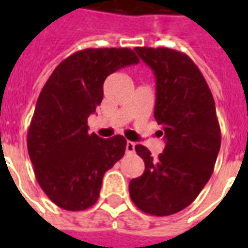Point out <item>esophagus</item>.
Masks as SVG:
<instances>
[{
	"mask_svg": "<svg viewBox=\"0 0 248 248\" xmlns=\"http://www.w3.org/2000/svg\"><path fill=\"white\" fill-rule=\"evenodd\" d=\"M135 151V143L134 142H131V140H127L126 142V153L127 154H131V153H134Z\"/></svg>",
	"mask_w": 248,
	"mask_h": 248,
	"instance_id": "esophagus-1",
	"label": "esophagus"
}]
</instances>
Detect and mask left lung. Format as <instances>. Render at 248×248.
<instances>
[{"label": "left lung", "instance_id": "8db88e82", "mask_svg": "<svg viewBox=\"0 0 248 248\" xmlns=\"http://www.w3.org/2000/svg\"><path fill=\"white\" fill-rule=\"evenodd\" d=\"M134 50L154 71V118L166 146L156 159L145 146H135L145 171L131 179L130 197L140 211L166 217L194 202L208 182L220 149V127L210 87L190 57L167 47Z\"/></svg>", "mask_w": 248, "mask_h": 248}]
</instances>
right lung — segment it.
I'll use <instances>...</instances> for the list:
<instances>
[{"label": "right lung", "instance_id": "right-lung-1", "mask_svg": "<svg viewBox=\"0 0 248 248\" xmlns=\"http://www.w3.org/2000/svg\"><path fill=\"white\" fill-rule=\"evenodd\" d=\"M138 62L127 47L79 50L57 66L41 90L28 130V151L38 185L58 207H92L105 172L124 156V137L89 134L87 118L102 102L105 79Z\"/></svg>", "mask_w": 248, "mask_h": 248}]
</instances>
